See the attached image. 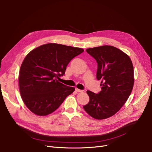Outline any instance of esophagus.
Here are the masks:
<instances>
[{
  "label": "esophagus",
  "instance_id": "1",
  "mask_svg": "<svg viewBox=\"0 0 152 152\" xmlns=\"http://www.w3.org/2000/svg\"><path fill=\"white\" fill-rule=\"evenodd\" d=\"M75 90H76V91H77V92H83L84 91V90L79 89H77V88H76V89H75Z\"/></svg>",
  "mask_w": 152,
  "mask_h": 152
}]
</instances>
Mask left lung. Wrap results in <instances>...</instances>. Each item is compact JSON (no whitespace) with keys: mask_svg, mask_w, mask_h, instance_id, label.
<instances>
[{"mask_svg":"<svg viewBox=\"0 0 152 152\" xmlns=\"http://www.w3.org/2000/svg\"><path fill=\"white\" fill-rule=\"evenodd\" d=\"M86 51L97 63L96 78L101 81V91L97 94L87 91L89 102L83 108L96 119H105L116 114L130 95L134 83L132 62L127 54L113 46Z\"/></svg>","mask_w":152,"mask_h":152,"instance_id":"obj_1","label":"left lung"}]
</instances>
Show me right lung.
I'll return each mask as SVG.
<instances>
[{"label":"right lung","mask_w":152,"mask_h":152,"mask_svg":"<svg viewBox=\"0 0 152 152\" xmlns=\"http://www.w3.org/2000/svg\"><path fill=\"white\" fill-rule=\"evenodd\" d=\"M84 50L56 43L39 46L26 56L19 72V89L25 105L37 115L56 110L75 90L58 81L72 58Z\"/></svg>","instance_id":"add662e5"}]
</instances>
